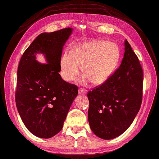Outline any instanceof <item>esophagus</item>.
I'll list each match as a JSON object with an SVG mask.
<instances>
[{
    "instance_id": "34e87169",
    "label": "esophagus",
    "mask_w": 159,
    "mask_h": 159,
    "mask_svg": "<svg viewBox=\"0 0 159 159\" xmlns=\"http://www.w3.org/2000/svg\"><path fill=\"white\" fill-rule=\"evenodd\" d=\"M79 94L80 95H86V94H87V90L85 89H83V88H80L79 90Z\"/></svg>"
}]
</instances>
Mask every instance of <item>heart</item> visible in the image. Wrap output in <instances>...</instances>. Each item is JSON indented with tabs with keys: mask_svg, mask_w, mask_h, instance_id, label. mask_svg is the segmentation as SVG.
Here are the masks:
<instances>
[{
	"mask_svg": "<svg viewBox=\"0 0 159 159\" xmlns=\"http://www.w3.org/2000/svg\"><path fill=\"white\" fill-rule=\"evenodd\" d=\"M119 55L117 45L113 42L93 40L79 43L61 56V76L67 82L73 81L82 67L85 76L80 79V83L103 84L114 73Z\"/></svg>",
	"mask_w": 159,
	"mask_h": 159,
	"instance_id": "b5f03b06",
	"label": "heart"
}]
</instances>
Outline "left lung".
<instances>
[{"mask_svg": "<svg viewBox=\"0 0 159 159\" xmlns=\"http://www.w3.org/2000/svg\"><path fill=\"white\" fill-rule=\"evenodd\" d=\"M121 64L103 84L88 93V122L94 134L111 139L133 122L142 104L143 71L127 40Z\"/></svg>", "mask_w": 159, "mask_h": 159, "instance_id": "1", "label": "left lung"}]
</instances>
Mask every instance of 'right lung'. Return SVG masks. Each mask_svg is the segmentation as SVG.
I'll list each match as a JSON object with an SVG mask.
<instances>
[{"label": "right lung", "instance_id": "1", "mask_svg": "<svg viewBox=\"0 0 159 159\" xmlns=\"http://www.w3.org/2000/svg\"><path fill=\"white\" fill-rule=\"evenodd\" d=\"M73 29L43 33L21 57L17 69L16 106L26 128L41 138L55 136L63 127L78 87L61 79L60 60L64 44ZM37 53L47 63L36 60Z\"/></svg>", "mask_w": 159, "mask_h": 159}]
</instances>
